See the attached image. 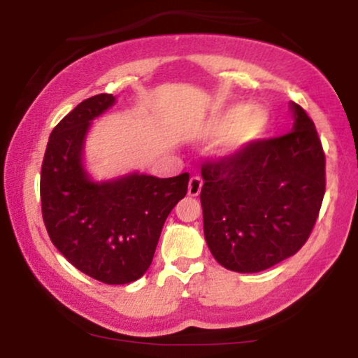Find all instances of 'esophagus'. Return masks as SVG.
<instances>
[{
    "instance_id": "obj_1",
    "label": "esophagus",
    "mask_w": 358,
    "mask_h": 358,
    "mask_svg": "<svg viewBox=\"0 0 358 358\" xmlns=\"http://www.w3.org/2000/svg\"><path fill=\"white\" fill-rule=\"evenodd\" d=\"M202 178L200 176H192L190 182H188V195L190 196H199L202 192Z\"/></svg>"
}]
</instances>
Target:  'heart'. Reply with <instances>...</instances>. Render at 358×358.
I'll list each match as a JSON object with an SVG mask.
<instances>
[{
    "label": "heart",
    "mask_w": 358,
    "mask_h": 358,
    "mask_svg": "<svg viewBox=\"0 0 358 358\" xmlns=\"http://www.w3.org/2000/svg\"><path fill=\"white\" fill-rule=\"evenodd\" d=\"M264 110L250 109L245 104H237L222 110L215 117L203 126L200 138L220 140V148L224 153H236L242 148L254 141L266 127Z\"/></svg>",
    "instance_id": "obj_1"
}]
</instances>
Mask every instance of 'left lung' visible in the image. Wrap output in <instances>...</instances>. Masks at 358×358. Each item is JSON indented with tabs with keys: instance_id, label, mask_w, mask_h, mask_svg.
I'll return each instance as SVG.
<instances>
[{
	"instance_id": "1",
	"label": "left lung",
	"mask_w": 358,
	"mask_h": 358,
	"mask_svg": "<svg viewBox=\"0 0 358 358\" xmlns=\"http://www.w3.org/2000/svg\"><path fill=\"white\" fill-rule=\"evenodd\" d=\"M293 127L202 165L203 234L225 269L259 273L296 254L318 219L324 153L316 127L291 102Z\"/></svg>"
}]
</instances>
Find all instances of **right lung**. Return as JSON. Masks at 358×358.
Wrapping results in <instances>:
<instances>
[{
    "mask_svg": "<svg viewBox=\"0 0 358 358\" xmlns=\"http://www.w3.org/2000/svg\"><path fill=\"white\" fill-rule=\"evenodd\" d=\"M116 102L113 94L82 101L53 127L45 150L40 199L50 241L87 276L126 285L146 273L166 217L187 195L190 175L131 173L92 182L82 151L92 119Z\"/></svg>",
    "mask_w": 358,
    "mask_h": 358,
    "instance_id": "right-lung-1",
    "label": "right lung"
}]
</instances>
